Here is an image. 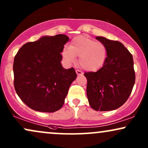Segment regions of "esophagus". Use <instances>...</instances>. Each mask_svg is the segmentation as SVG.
Instances as JSON below:
<instances>
[{
	"instance_id": "esophagus-1",
	"label": "esophagus",
	"mask_w": 148,
	"mask_h": 148,
	"mask_svg": "<svg viewBox=\"0 0 148 148\" xmlns=\"http://www.w3.org/2000/svg\"><path fill=\"white\" fill-rule=\"evenodd\" d=\"M76 74H77L78 76H81V75H83V73L81 71H80L78 70H76Z\"/></svg>"
}]
</instances>
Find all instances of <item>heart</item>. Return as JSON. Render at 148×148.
<instances>
[{"mask_svg":"<svg viewBox=\"0 0 148 148\" xmlns=\"http://www.w3.org/2000/svg\"><path fill=\"white\" fill-rule=\"evenodd\" d=\"M62 57L68 63H74L79 57V64L88 72H96L103 66L107 57V48L102 42L86 35L75 37L70 46H65Z\"/></svg>","mask_w":148,"mask_h":148,"instance_id":"b5f03b06","label":"heart"}]
</instances>
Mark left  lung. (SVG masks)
<instances>
[{"mask_svg": "<svg viewBox=\"0 0 148 148\" xmlns=\"http://www.w3.org/2000/svg\"><path fill=\"white\" fill-rule=\"evenodd\" d=\"M96 38L106 46L107 57L100 70L84 74L88 101L96 111H113L122 106L132 92L135 82L133 58L118 41Z\"/></svg>", "mask_w": 148, "mask_h": 148, "instance_id": "obj_1", "label": "left lung"}]
</instances>
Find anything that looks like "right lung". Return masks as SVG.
I'll return each instance as SVG.
<instances>
[{
  "mask_svg": "<svg viewBox=\"0 0 148 148\" xmlns=\"http://www.w3.org/2000/svg\"><path fill=\"white\" fill-rule=\"evenodd\" d=\"M65 35L44 36L24 44L14 57V87L22 102L35 111L52 113L62 107L69 88L76 79L74 69L61 61Z\"/></svg>",
  "mask_w": 148,
  "mask_h": 148,
  "instance_id": "add662e5",
  "label": "right lung"
}]
</instances>
